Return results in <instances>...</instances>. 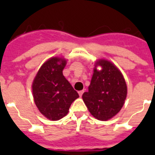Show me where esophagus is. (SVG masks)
Instances as JSON below:
<instances>
[{"mask_svg":"<svg viewBox=\"0 0 155 155\" xmlns=\"http://www.w3.org/2000/svg\"><path fill=\"white\" fill-rule=\"evenodd\" d=\"M84 90H82V91H80V92H79V95H80V97H82V95L84 94Z\"/></svg>","mask_w":155,"mask_h":155,"instance_id":"1","label":"esophagus"}]
</instances>
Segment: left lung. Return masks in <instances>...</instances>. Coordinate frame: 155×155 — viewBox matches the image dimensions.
I'll return each instance as SVG.
<instances>
[{"mask_svg": "<svg viewBox=\"0 0 155 155\" xmlns=\"http://www.w3.org/2000/svg\"><path fill=\"white\" fill-rule=\"evenodd\" d=\"M102 69H94L88 92L82 96L84 102L94 117L107 120L121 109L127 95V86L122 74L112 63L99 60Z\"/></svg>", "mask_w": 155, "mask_h": 155, "instance_id": "left-lung-1", "label": "left lung"}]
</instances>
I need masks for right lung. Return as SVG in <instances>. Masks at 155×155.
<instances>
[{"label": "right lung", "mask_w": 155, "mask_h": 155, "mask_svg": "<svg viewBox=\"0 0 155 155\" xmlns=\"http://www.w3.org/2000/svg\"><path fill=\"white\" fill-rule=\"evenodd\" d=\"M66 62L57 57L50 58L41 67L33 82L35 104L50 120H58L65 117L71 104L79 97L63 75Z\"/></svg>", "instance_id": "1"}]
</instances>
